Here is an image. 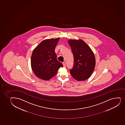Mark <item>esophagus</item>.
Instances as JSON below:
<instances>
[{
	"mask_svg": "<svg viewBox=\"0 0 125 125\" xmlns=\"http://www.w3.org/2000/svg\"><path fill=\"white\" fill-rule=\"evenodd\" d=\"M62 64H63V67H65L66 65H65V62H63Z\"/></svg>",
	"mask_w": 125,
	"mask_h": 125,
	"instance_id": "esophagus-1",
	"label": "esophagus"
}]
</instances>
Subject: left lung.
I'll list each match as a JSON object with an SVG mask.
<instances>
[{
	"instance_id": "1",
	"label": "left lung",
	"mask_w": 125,
	"mask_h": 125,
	"mask_svg": "<svg viewBox=\"0 0 125 125\" xmlns=\"http://www.w3.org/2000/svg\"><path fill=\"white\" fill-rule=\"evenodd\" d=\"M73 54L74 65L70 73L74 79L83 81L91 76L95 69V59L91 48L82 40L68 41Z\"/></svg>"
}]
</instances>
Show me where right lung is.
<instances>
[{
    "label": "right lung",
    "instance_id": "1",
    "mask_svg": "<svg viewBox=\"0 0 125 125\" xmlns=\"http://www.w3.org/2000/svg\"><path fill=\"white\" fill-rule=\"evenodd\" d=\"M60 38L43 40L33 50L31 59V68L35 75L40 79L49 80L63 66L57 59L55 51Z\"/></svg>",
    "mask_w": 125,
    "mask_h": 125
}]
</instances>
